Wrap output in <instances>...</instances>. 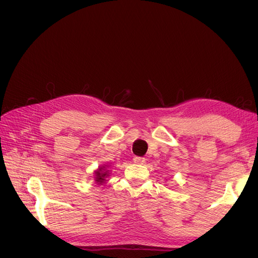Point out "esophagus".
<instances>
[{
    "label": "esophagus",
    "instance_id": "1",
    "mask_svg": "<svg viewBox=\"0 0 258 258\" xmlns=\"http://www.w3.org/2000/svg\"><path fill=\"white\" fill-rule=\"evenodd\" d=\"M144 161H145V159L143 158V157H138V156H135L134 157V162H136V163H144Z\"/></svg>",
    "mask_w": 258,
    "mask_h": 258
}]
</instances>
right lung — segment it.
<instances>
[{"label": "right lung", "instance_id": "1", "mask_svg": "<svg viewBox=\"0 0 258 258\" xmlns=\"http://www.w3.org/2000/svg\"><path fill=\"white\" fill-rule=\"evenodd\" d=\"M110 165H103L100 166L93 174H95V183L97 185H103L106 182V177L110 176L111 171L108 170Z\"/></svg>", "mask_w": 258, "mask_h": 258}]
</instances>
